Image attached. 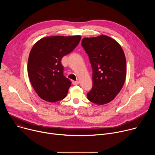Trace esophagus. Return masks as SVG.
I'll list each match as a JSON object with an SVG mask.
<instances>
[{
	"mask_svg": "<svg viewBox=\"0 0 155 155\" xmlns=\"http://www.w3.org/2000/svg\"><path fill=\"white\" fill-rule=\"evenodd\" d=\"M72 83L74 85H77L79 84V81H72Z\"/></svg>",
	"mask_w": 155,
	"mask_h": 155,
	"instance_id": "1",
	"label": "esophagus"
}]
</instances>
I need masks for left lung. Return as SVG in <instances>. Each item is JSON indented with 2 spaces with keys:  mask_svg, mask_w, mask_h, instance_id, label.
I'll use <instances>...</instances> for the list:
<instances>
[{
  "mask_svg": "<svg viewBox=\"0 0 155 155\" xmlns=\"http://www.w3.org/2000/svg\"><path fill=\"white\" fill-rule=\"evenodd\" d=\"M81 45L93 69V87L88 100L97 105L113 101L120 93L126 77V61L120 44L105 35L83 38Z\"/></svg>",
  "mask_w": 155,
  "mask_h": 155,
  "instance_id": "8db88e82",
  "label": "left lung"
}]
</instances>
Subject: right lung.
I'll return each mask as SVG.
<instances>
[{
  "label": "right lung",
  "instance_id": "obj_1",
  "mask_svg": "<svg viewBox=\"0 0 155 155\" xmlns=\"http://www.w3.org/2000/svg\"><path fill=\"white\" fill-rule=\"evenodd\" d=\"M80 40V35L51 36L34 44L29 56L28 73L33 88L43 100L54 102L67 96L72 82L64 77L61 61Z\"/></svg>",
  "mask_w": 155,
  "mask_h": 155
}]
</instances>
